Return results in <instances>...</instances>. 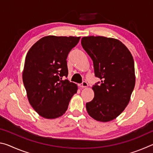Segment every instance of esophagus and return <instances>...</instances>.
Returning <instances> with one entry per match:
<instances>
[{
	"label": "esophagus",
	"mask_w": 153,
	"mask_h": 153,
	"mask_svg": "<svg viewBox=\"0 0 153 153\" xmlns=\"http://www.w3.org/2000/svg\"><path fill=\"white\" fill-rule=\"evenodd\" d=\"M79 86L81 88H86L88 86V83L86 81H84L82 82V84H79Z\"/></svg>",
	"instance_id": "34e87169"
}]
</instances>
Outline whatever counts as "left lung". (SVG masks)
<instances>
[{"instance_id":"8db88e82","label":"left lung","mask_w":153,"mask_h":153,"mask_svg":"<svg viewBox=\"0 0 153 153\" xmlns=\"http://www.w3.org/2000/svg\"><path fill=\"white\" fill-rule=\"evenodd\" d=\"M81 44L101 80L92 86L94 97L86 103V110L95 120L107 122L118 117L130 100L136 82L133 56L115 38L91 36L82 38Z\"/></svg>"}]
</instances>
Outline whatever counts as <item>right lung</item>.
<instances>
[{
    "mask_svg": "<svg viewBox=\"0 0 153 153\" xmlns=\"http://www.w3.org/2000/svg\"><path fill=\"white\" fill-rule=\"evenodd\" d=\"M80 37L48 36L36 42L27 52L23 82L30 104L42 117L63 115L77 90L67 79V55Z\"/></svg>",
    "mask_w": 153,
    "mask_h": 153,
    "instance_id": "add662e5",
    "label": "right lung"
}]
</instances>
